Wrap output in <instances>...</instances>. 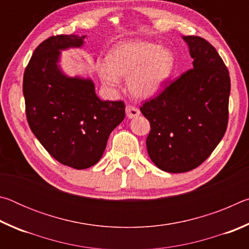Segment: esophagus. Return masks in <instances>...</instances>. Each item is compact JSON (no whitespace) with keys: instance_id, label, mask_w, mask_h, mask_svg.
Instances as JSON below:
<instances>
[{"instance_id":"esophagus-1","label":"esophagus","mask_w":249,"mask_h":249,"mask_svg":"<svg viewBox=\"0 0 249 249\" xmlns=\"http://www.w3.org/2000/svg\"><path fill=\"white\" fill-rule=\"evenodd\" d=\"M140 113V109L136 107H133V105H127V107H126V115H127L128 119H133V117L138 116Z\"/></svg>"}]
</instances>
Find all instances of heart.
<instances>
[{"instance_id":"heart-1","label":"heart","mask_w":249,"mask_h":249,"mask_svg":"<svg viewBox=\"0 0 249 249\" xmlns=\"http://www.w3.org/2000/svg\"><path fill=\"white\" fill-rule=\"evenodd\" d=\"M175 56L161 45L146 40H128L116 45L100 67L102 81L119 84V77L128 78V90L135 98L148 99L162 90L175 70Z\"/></svg>"}]
</instances>
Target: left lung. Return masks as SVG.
Listing matches in <instances>:
<instances>
[{"instance_id":"8db88e82","label":"left lung","mask_w":249,"mask_h":249,"mask_svg":"<svg viewBox=\"0 0 249 249\" xmlns=\"http://www.w3.org/2000/svg\"><path fill=\"white\" fill-rule=\"evenodd\" d=\"M193 69L180 75L141 112L150 123L146 146L156 166L190 171L212 154L229 122L230 72L216 49L199 36H183Z\"/></svg>"}]
</instances>
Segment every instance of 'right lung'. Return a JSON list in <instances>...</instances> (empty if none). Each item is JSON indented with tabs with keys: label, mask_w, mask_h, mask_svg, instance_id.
<instances>
[{
	"label": "right lung",
	"mask_w": 249,
	"mask_h": 249,
	"mask_svg": "<svg viewBox=\"0 0 249 249\" xmlns=\"http://www.w3.org/2000/svg\"><path fill=\"white\" fill-rule=\"evenodd\" d=\"M84 38L57 35L44 40L23 79L32 132L54 159L78 170L99 161L109 134L125 117L123 101H102L92 80L68 77L59 67L61 50L81 47Z\"/></svg>",
	"instance_id": "right-lung-1"
}]
</instances>
